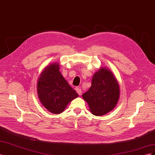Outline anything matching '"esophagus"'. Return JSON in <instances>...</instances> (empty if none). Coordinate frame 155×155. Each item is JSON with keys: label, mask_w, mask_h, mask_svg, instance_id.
Segmentation results:
<instances>
[{"label": "esophagus", "mask_w": 155, "mask_h": 155, "mask_svg": "<svg viewBox=\"0 0 155 155\" xmlns=\"http://www.w3.org/2000/svg\"><path fill=\"white\" fill-rule=\"evenodd\" d=\"M75 90H76V91L77 92V93L79 95H81L82 91H81V89L80 88H79V87H76V89H75Z\"/></svg>", "instance_id": "obj_1"}]
</instances>
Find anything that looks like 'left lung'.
<instances>
[{
  "mask_svg": "<svg viewBox=\"0 0 155 155\" xmlns=\"http://www.w3.org/2000/svg\"><path fill=\"white\" fill-rule=\"evenodd\" d=\"M82 97L92 114L103 116L113 109L118 103L119 84L110 70L101 67L93 76L91 88Z\"/></svg>",
  "mask_w": 155,
  "mask_h": 155,
  "instance_id": "8db88e82",
  "label": "left lung"
}]
</instances>
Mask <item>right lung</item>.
I'll list each match as a JSON object with an SVG mask.
<instances>
[{
	"label": "right lung",
	"instance_id": "add662e5",
	"mask_svg": "<svg viewBox=\"0 0 155 155\" xmlns=\"http://www.w3.org/2000/svg\"><path fill=\"white\" fill-rule=\"evenodd\" d=\"M37 91L41 104L55 114L61 113L70 101L78 97L61 74L58 63L50 64L41 72Z\"/></svg>",
	"mask_w": 155,
	"mask_h": 155
}]
</instances>
